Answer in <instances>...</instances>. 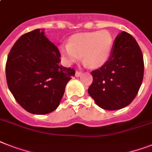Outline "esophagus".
<instances>
[{
	"label": "esophagus",
	"mask_w": 152,
	"mask_h": 152,
	"mask_svg": "<svg viewBox=\"0 0 152 152\" xmlns=\"http://www.w3.org/2000/svg\"><path fill=\"white\" fill-rule=\"evenodd\" d=\"M80 75H81L80 72H79V71L76 72V75H75V76H76V77H79V76H80Z\"/></svg>",
	"instance_id": "esophagus-1"
}]
</instances>
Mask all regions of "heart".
Instances as JSON below:
<instances>
[{
    "label": "heart",
    "instance_id": "heart-1",
    "mask_svg": "<svg viewBox=\"0 0 152 152\" xmlns=\"http://www.w3.org/2000/svg\"><path fill=\"white\" fill-rule=\"evenodd\" d=\"M113 37L107 31L88 32L73 35L69 43L61 44L60 53L67 64L81 59L91 69L102 66L109 59L113 47Z\"/></svg>",
    "mask_w": 152,
    "mask_h": 152
}]
</instances>
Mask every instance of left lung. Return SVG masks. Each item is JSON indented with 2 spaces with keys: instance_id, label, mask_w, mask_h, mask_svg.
<instances>
[{
  "instance_id": "obj_1",
  "label": "left lung",
  "mask_w": 152,
  "mask_h": 152,
  "mask_svg": "<svg viewBox=\"0 0 152 152\" xmlns=\"http://www.w3.org/2000/svg\"><path fill=\"white\" fill-rule=\"evenodd\" d=\"M144 58L136 39L125 31L116 37L110 56L91 72L88 94L102 109L116 110L129 105L137 96L144 77Z\"/></svg>"
}]
</instances>
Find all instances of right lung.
Returning <instances> with one entry per match:
<instances>
[{
	"instance_id": "obj_1",
	"label": "right lung",
	"mask_w": 152,
	"mask_h": 152,
	"mask_svg": "<svg viewBox=\"0 0 152 152\" xmlns=\"http://www.w3.org/2000/svg\"><path fill=\"white\" fill-rule=\"evenodd\" d=\"M58 49L44 29L23 34L11 49L5 72L8 88L25 110L46 114L58 107L75 70L61 64Z\"/></svg>"
}]
</instances>
